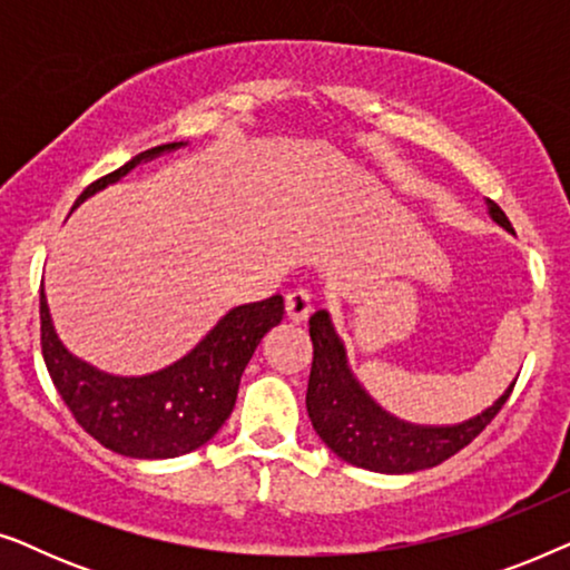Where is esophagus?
Listing matches in <instances>:
<instances>
[{
    "label": "esophagus",
    "mask_w": 570,
    "mask_h": 570,
    "mask_svg": "<svg viewBox=\"0 0 570 570\" xmlns=\"http://www.w3.org/2000/svg\"><path fill=\"white\" fill-rule=\"evenodd\" d=\"M311 311H314V298H311L308 287H295L285 295V314L293 322H306Z\"/></svg>",
    "instance_id": "obj_1"
}]
</instances>
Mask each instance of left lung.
<instances>
[{
  "label": "left lung",
  "mask_w": 570,
  "mask_h": 570,
  "mask_svg": "<svg viewBox=\"0 0 570 570\" xmlns=\"http://www.w3.org/2000/svg\"><path fill=\"white\" fill-rule=\"evenodd\" d=\"M488 207L493 220L511 230V220L493 199H488ZM308 334L314 342V361H311L306 407L314 431L340 459L371 472L404 474L446 462L485 431L517 384L513 381L498 396V402H493V407L459 425L404 423L381 410L353 379L345 361V347L334 334L326 311H316L308 318Z\"/></svg>",
  "instance_id": "obj_1"
}]
</instances>
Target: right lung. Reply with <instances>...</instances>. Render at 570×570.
Segmentation results:
<instances>
[{
    "mask_svg": "<svg viewBox=\"0 0 570 570\" xmlns=\"http://www.w3.org/2000/svg\"><path fill=\"white\" fill-rule=\"evenodd\" d=\"M170 147L176 142L139 153L127 166L96 178L75 205ZM283 314V295L246 303L228 311L178 363L150 376L119 379L67 353L53 332L41 291V350L59 396L100 446L131 459H170L189 454L220 431L236 404L240 373Z\"/></svg>",
    "mask_w": 570,
    "mask_h": 570,
    "instance_id": "right-lung-1",
    "label": "right lung"
}]
</instances>
